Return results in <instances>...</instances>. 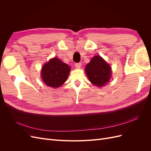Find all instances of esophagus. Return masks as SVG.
I'll return each instance as SVG.
<instances>
[{"instance_id": "1", "label": "esophagus", "mask_w": 151, "mask_h": 151, "mask_svg": "<svg viewBox=\"0 0 151 151\" xmlns=\"http://www.w3.org/2000/svg\"><path fill=\"white\" fill-rule=\"evenodd\" d=\"M75 66H76V68H79L81 67V62L76 63V64H75Z\"/></svg>"}]
</instances>
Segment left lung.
I'll return each mask as SVG.
<instances>
[{
    "instance_id": "obj_1",
    "label": "left lung",
    "mask_w": 151,
    "mask_h": 151,
    "mask_svg": "<svg viewBox=\"0 0 151 151\" xmlns=\"http://www.w3.org/2000/svg\"><path fill=\"white\" fill-rule=\"evenodd\" d=\"M85 70L90 82L97 86L105 85L111 77V67L99 55L91 59Z\"/></svg>"
}]
</instances>
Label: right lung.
Wrapping results in <instances>:
<instances>
[{
    "mask_svg": "<svg viewBox=\"0 0 151 151\" xmlns=\"http://www.w3.org/2000/svg\"><path fill=\"white\" fill-rule=\"evenodd\" d=\"M70 68L60 59L53 58L42 70V77L44 83L52 88H58L66 81Z\"/></svg>",
    "mask_w": 151,
    "mask_h": 151,
    "instance_id": "1",
    "label": "right lung"
}]
</instances>
